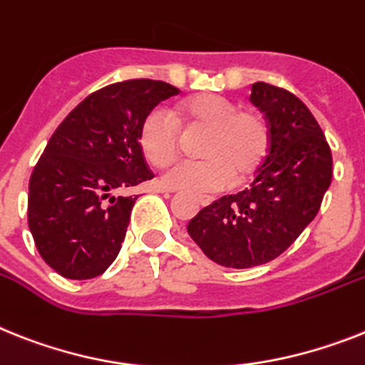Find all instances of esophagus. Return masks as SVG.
Segmentation results:
<instances>
[{"label":"esophagus","instance_id":"34e87169","mask_svg":"<svg viewBox=\"0 0 365 365\" xmlns=\"http://www.w3.org/2000/svg\"><path fill=\"white\" fill-rule=\"evenodd\" d=\"M162 192H171V190L162 188ZM197 201H200V205H203V207H209V205L212 203V197H209V195H197Z\"/></svg>","mask_w":365,"mask_h":365}]
</instances>
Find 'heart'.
I'll return each mask as SVG.
<instances>
[{"mask_svg": "<svg viewBox=\"0 0 365 365\" xmlns=\"http://www.w3.org/2000/svg\"><path fill=\"white\" fill-rule=\"evenodd\" d=\"M173 116L153 110L138 132L141 155L155 170H168L182 150V135L203 134L197 143L201 160L186 162L164 177V185L185 192H216L225 185L248 182L270 150L269 119L257 108H240L224 96L195 95L180 101Z\"/></svg>", "mask_w": 365, "mask_h": 365, "instance_id": "heart-1", "label": "heart"}]
</instances>
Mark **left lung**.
<instances>
[{"mask_svg": "<svg viewBox=\"0 0 365 365\" xmlns=\"http://www.w3.org/2000/svg\"><path fill=\"white\" fill-rule=\"evenodd\" d=\"M250 101L269 119V156L250 188L220 197L188 224L203 254L230 269H252L284 254L317 216L332 182L330 145L298 96L257 81Z\"/></svg>", "mask_w": 365, "mask_h": 365, "instance_id": "left-lung-1", "label": "left lung"}]
</instances>
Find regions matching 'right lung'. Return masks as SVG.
Instances as JSON below:
<instances>
[{"label":"right lung","instance_id":"add662e5","mask_svg":"<svg viewBox=\"0 0 365 365\" xmlns=\"http://www.w3.org/2000/svg\"><path fill=\"white\" fill-rule=\"evenodd\" d=\"M179 89L135 78L83 98L56 128L33 168L27 224L41 257L68 279L101 276L115 261L135 194L153 179L138 132L158 102Z\"/></svg>","mask_w":365,"mask_h":365}]
</instances>
